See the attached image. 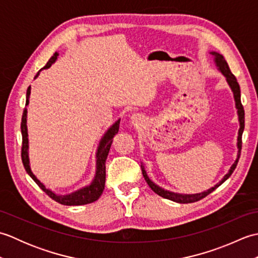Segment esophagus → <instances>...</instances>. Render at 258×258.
Listing matches in <instances>:
<instances>
[{
    "label": "esophagus",
    "mask_w": 258,
    "mask_h": 258,
    "mask_svg": "<svg viewBox=\"0 0 258 258\" xmlns=\"http://www.w3.org/2000/svg\"><path fill=\"white\" fill-rule=\"evenodd\" d=\"M131 120H132V124L139 125L143 122V117H142L140 114H133L132 117H131Z\"/></svg>",
    "instance_id": "1"
}]
</instances>
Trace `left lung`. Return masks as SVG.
<instances>
[{
  "label": "left lung",
  "instance_id": "obj_1",
  "mask_svg": "<svg viewBox=\"0 0 258 258\" xmlns=\"http://www.w3.org/2000/svg\"><path fill=\"white\" fill-rule=\"evenodd\" d=\"M212 55L215 58V63L217 65L218 70L221 71L223 73V75L226 78V81L228 85L231 86V89L233 91V94H234V98H235V104H236V108H237V113H238V119H239V130H238V138H237V147H238V153H237V158L236 161L234 162V164L232 165L231 169H229L228 173L225 175V176L223 177V179L221 180L220 183L216 184L214 187L207 189L206 191H203V193L200 194H188V195H185V194H177V193H173V191H169V190H165L164 188L160 187V186H157L156 184H154L150 179V177L147 176L146 171L144 166L142 165V173H143V176L146 180V183L149 184L150 187L152 188L153 191H155L157 195H160L164 199H167V200H171L173 202H176V203H182V204H187V203H194L200 201L202 199H204L208 194H211L213 190H215L218 186L222 185L225 180L231 176L232 173L234 172V169L236 168V165L238 163L239 160V156H240V150H242V134H243V131L245 127V112H244V107L242 105V102H240V89H239V84L235 78V75L231 72V70L228 68V64L225 61V58H224L223 55H221L220 53H216V52H211Z\"/></svg>",
  "mask_w": 258,
  "mask_h": 258
}]
</instances>
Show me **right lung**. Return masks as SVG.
I'll list each match as a JSON object with an SVG mask.
<instances>
[{"mask_svg": "<svg viewBox=\"0 0 258 258\" xmlns=\"http://www.w3.org/2000/svg\"><path fill=\"white\" fill-rule=\"evenodd\" d=\"M57 55H58L57 52L54 53V55L50 59H48V62L42 70L50 68L51 65L56 61ZM37 75H38V72H37L35 78H37ZM30 94H31V86H29V89H27V91H26V102H25V107L23 111V115H22V122H21V132H22L21 156H22V162H23V165H24L26 173L30 175V176L33 178V180H34V182L38 186H40V188L42 190H44L52 200L59 203V204H62V205L78 206V205L90 204V203L97 201L103 193L104 186H105V162H106V158L108 155V151H109V149H111L113 138L115 136V134H117V132H118L119 119L117 120V122H115V124H113L111 127L107 130V132L104 134V136L100 142V145H98V149L96 152V173H95V177H94V179H93V182L89 186H85V187L76 190L72 194L57 195L55 193H53L52 190L47 189L45 186L36 178V176L33 174V172L31 171V167H30L29 152H27V150H29V139H27V126H26V113H27L26 106H27V104H29Z\"/></svg>", "mask_w": 258, "mask_h": 258, "instance_id": "add662e5", "label": "right lung"}]
</instances>
